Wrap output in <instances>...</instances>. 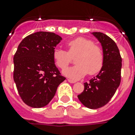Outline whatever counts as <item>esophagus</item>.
<instances>
[{
    "mask_svg": "<svg viewBox=\"0 0 135 135\" xmlns=\"http://www.w3.org/2000/svg\"><path fill=\"white\" fill-rule=\"evenodd\" d=\"M67 80L69 83H76V81H75V80H71V79H67Z\"/></svg>",
    "mask_w": 135,
    "mask_h": 135,
    "instance_id": "esophagus-1",
    "label": "esophagus"
}]
</instances>
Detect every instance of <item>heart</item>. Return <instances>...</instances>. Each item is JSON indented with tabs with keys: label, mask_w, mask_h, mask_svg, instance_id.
<instances>
[{
	"label": "heart",
	"mask_w": 135,
	"mask_h": 135,
	"mask_svg": "<svg viewBox=\"0 0 135 135\" xmlns=\"http://www.w3.org/2000/svg\"><path fill=\"white\" fill-rule=\"evenodd\" d=\"M68 52L62 49L56 48L53 51V59L56 65L60 69H64L70 63V56L76 55L74 67L63 70L64 76L73 79H80L88 72L94 74L99 72L104 64V55L102 49L89 39L77 38L66 43Z\"/></svg>",
	"instance_id": "1"
}]
</instances>
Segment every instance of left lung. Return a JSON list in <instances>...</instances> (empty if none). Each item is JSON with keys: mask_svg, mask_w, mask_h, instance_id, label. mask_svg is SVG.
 Masks as SVG:
<instances>
[{"mask_svg": "<svg viewBox=\"0 0 135 135\" xmlns=\"http://www.w3.org/2000/svg\"><path fill=\"white\" fill-rule=\"evenodd\" d=\"M92 34L102 47L104 64L99 74L85 83L84 90L78 98L87 108L96 109L107 104L119 87L122 59L118 47L110 37L101 32Z\"/></svg>", "mask_w": 135, "mask_h": 135, "instance_id": "1", "label": "left lung"}]
</instances>
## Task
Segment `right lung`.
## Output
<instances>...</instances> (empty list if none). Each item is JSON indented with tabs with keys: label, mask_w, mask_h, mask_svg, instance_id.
Instances as JSON below:
<instances>
[{
	"label": "right lung",
	"mask_w": 135,
	"mask_h": 135,
	"mask_svg": "<svg viewBox=\"0 0 135 135\" xmlns=\"http://www.w3.org/2000/svg\"><path fill=\"white\" fill-rule=\"evenodd\" d=\"M61 37L38 31L24 38L14 55L13 78L21 98L33 108L47 105L66 78L55 66L52 54Z\"/></svg>",
	"instance_id": "1"
}]
</instances>
